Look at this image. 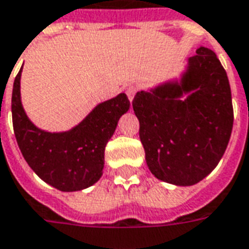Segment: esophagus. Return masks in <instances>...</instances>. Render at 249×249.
I'll use <instances>...</instances> for the list:
<instances>
[{
	"label": "esophagus",
	"mask_w": 249,
	"mask_h": 249,
	"mask_svg": "<svg viewBox=\"0 0 249 249\" xmlns=\"http://www.w3.org/2000/svg\"><path fill=\"white\" fill-rule=\"evenodd\" d=\"M135 94H136V88H133V86H130V88L126 89V95H128V100L132 102L133 98H135Z\"/></svg>",
	"instance_id": "1"
}]
</instances>
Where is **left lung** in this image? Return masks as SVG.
Segmentation results:
<instances>
[{
    "mask_svg": "<svg viewBox=\"0 0 249 249\" xmlns=\"http://www.w3.org/2000/svg\"><path fill=\"white\" fill-rule=\"evenodd\" d=\"M196 53L179 78L137 91L132 102L149 171L175 186L196 185L214 170L233 126L227 72L212 50Z\"/></svg>",
    "mask_w": 249,
    "mask_h": 249,
    "instance_id": "obj_1",
    "label": "left lung"
}]
</instances>
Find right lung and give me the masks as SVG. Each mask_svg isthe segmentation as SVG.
<instances>
[{
	"instance_id": "1",
	"label": "right lung",
	"mask_w": 249,
	"mask_h": 249,
	"mask_svg": "<svg viewBox=\"0 0 249 249\" xmlns=\"http://www.w3.org/2000/svg\"><path fill=\"white\" fill-rule=\"evenodd\" d=\"M21 70L12 93V119L17 144L35 174L60 191H79L102 177L105 147L117 128L120 117L129 110L125 93L98 104L71 129H40L24 110L20 91Z\"/></svg>"
}]
</instances>
